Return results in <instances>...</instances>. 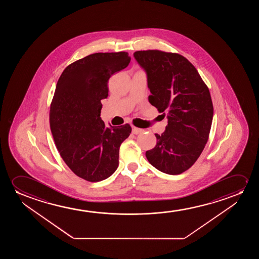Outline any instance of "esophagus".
I'll return each instance as SVG.
<instances>
[{"instance_id":"34e87169","label":"esophagus","mask_w":259,"mask_h":259,"mask_svg":"<svg viewBox=\"0 0 259 259\" xmlns=\"http://www.w3.org/2000/svg\"><path fill=\"white\" fill-rule=\"evenodd\" d=\"M143 130L142 129H140L138 127H135V126H133L132 127V133L134 134V135H139V134H142Z\"/></svg>"}]
</instances>
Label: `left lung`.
<instances>
[{"label":"left lung","mask_w":259,"mask_h":259,"mask_svg":"<svg viewBox=\"0 0 259 259\" xmlns=\"http://www.w3.org/2000/svg\"><path fill=\"white\" fill-rule=\"evenodd\" d=\"M134 57L147 75L149 102L166 111L162 135L146 152L150 164L164 174H181L198 159L205 147L213 117L209 89L189 61L159 50L136 51Z\"/></svg>","instance_id":"1"}]
</instances>
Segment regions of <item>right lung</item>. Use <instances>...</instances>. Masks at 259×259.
Returning <instances> with one entry per match:
<instances>
[{"label": "right lung", "instance_id": "obj_1", "mask_svg": "<svg viewBox=\"0 0 259 259\" xmlns=\"http://www.w3.org/2000/svg\"><path fill=\"white\" fill-rule=\"evenodd\" d=\"M130 61L126 52L92 54L65 68L57 81L50 112L54 142L68 167L85 181L114 174L121 143L131 134L130 124L107 127L100 117L109 78Z\"/></svg>", "mask_w": 259, "mask_h": 259}]
</instances>
